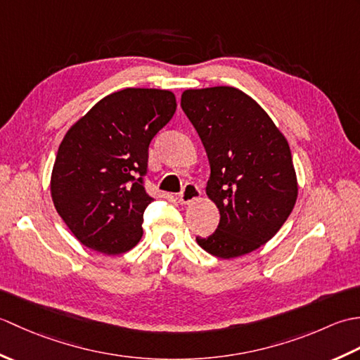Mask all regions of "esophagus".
Returning a JSON list of instances; mask_svg holds the SVG:
<instances>
[{"instance_id":"esophagus-1","label":"esophagus","mask_w":360,"mask_h":360,"mask_svg":"<svg viewBox=\"0 0 360 360\" xmlns=\"http://www.w3.org/2000/svg\"><path fill=\"white\" fill-rule=\"evenodd\" d=\"M200 196H201L200 187L195 186V184H186L184 188H182V192L179 193V202L181 204H190V202L196 201Z\"/></svg>"}]
</instances>
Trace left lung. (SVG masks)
Here are the masks:
<instances>
[{
	"instance_id": "obj_1",
	"label": "left lung",
	"mask_w": 360,
	"mask_h": 360,
	"mask_svg": "<svg viewBox=\"0 0 360 360\" xmlns=\"http://www.w3.org/2000/svg\"><path fill=\"white\" fill-rule=\"evenodd\" d=\"M181 106L201 137L210 164L205 193L219 210L210 236H196L218 258L262 248L297 201L289 143L254 98L233 86L186 89Z\"/></svg>"
}]
</instances>
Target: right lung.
<instances>
[{
  "mask_svg": "<svg viewBox=\"0 0 360 360\" xmlns=\"http://www.w3.org/2000/svg\"><path fill=\"white\" fill-rule=\"evenodd\" d=\"M176 111L172 91L127 88L103 97L68 129L53 162V205L83 246L106 255L142 238L148 147Z\"/></svg>",
  "mask_w": 360,
  "mask_h": 360,
  "instance_id": "right-lung-1",
  "label": "right lung"
}]
</instances>
